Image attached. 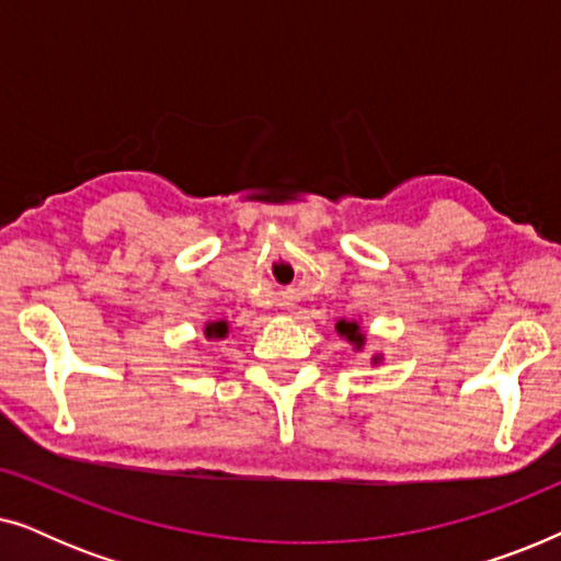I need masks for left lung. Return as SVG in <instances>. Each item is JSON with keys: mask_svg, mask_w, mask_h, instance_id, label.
Segmentation results:
<instances>
[{"mask_svg": "<svg viewBox=\"0 0 561 561\" xmlns=\"http://www.w3.org/2000/svg\"><path fill=\"white\" fill-rule=\"evenodd\" d=\"M336 332H340L342 336H347V340L355 344L357 350L365 344V336H363V332H359L357 321H340V324H336Z\"/></svg>", "mask_w": 561, "mask_h": 561, "instance_id": "1", "label": "left lung"}]
</instances>
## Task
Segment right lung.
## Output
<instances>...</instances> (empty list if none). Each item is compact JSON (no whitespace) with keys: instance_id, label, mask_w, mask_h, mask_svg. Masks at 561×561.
Wrapping results in <instances>:
<instances>
[{"instance_id":"add662e5","label":"right lung","mask_w":561,"mask_h":561,"mask_svg":"<svg viewBox=\"0 0 561 561\" xmlns=\"http://www.w3.org/2000/svg\"><path fill=\"white\" fill-rule=\"evenodd\" d=\"M227 321H211V324H206V336H209V340H221V336H227Z\"/></svg>"}]
</instances>
